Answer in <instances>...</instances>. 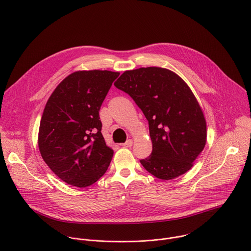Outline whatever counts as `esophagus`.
<instances>
[{
	"instance_id": "esophagus-1",
	"label": "esophagus",
	"mask_w": 251,
	"mask_h": 251,
	"mask_svg": "<svg viewBox=\"0 0 251 251\" xmlns=\"http://www.w3.org/2000/svg\"><path fill=\"white\" fill-rule=\"evenodd\" d=\"M132 145H133V141H132L131 139H129L128 141H126V143L122 144V146H123L124 148H130V147H132Z\"/></svg>"
}]
</instances>
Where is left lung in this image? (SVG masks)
<instances>
[{
	"instance_id": "1",
	"label": "left lung",
	"mask_w": 251,
	"mask_h": 251,
	"mask_svg": "<svg viewBox=\"0 0 251 251\" xmlns=\"http://www.w3.org/2000/svg\"><path fill=\"white\" fill-rule=\"evenodd\" d=\"M114 86L149 121L152 151L140 160L146 171L162 180L187 173L207 140L203 111L187 83L169 69L148 67L125 71Z\"/></svg>"
}]
</instances>
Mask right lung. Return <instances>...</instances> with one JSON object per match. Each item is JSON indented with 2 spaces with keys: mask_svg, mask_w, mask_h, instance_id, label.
I'll list each match as a JSON object with an SVG mask.
<instances>
[{
  "mask_svg": "<svg viewBox=\"0 0 251 251\" xmlns=\"http://www.w3.org/2000/svg\"><path fill=\"white\" fill-rule=\"evenodd\" d=\"M119 74L74 72L59 83L45 105L38 148L50 170L70 185L94 184L110 164L113 150L101 134L99 112Z\"/></svg>",
  "mask_w": 251,
  "mask_h": 251,
  "instance_id": "1",
  "label": "right lung"
}]
</instances>
